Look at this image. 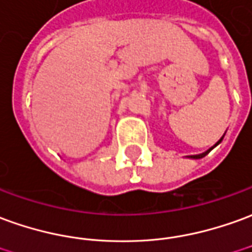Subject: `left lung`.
Segmentation results:
<instances>
[{"instance_id": "8db88e82", "label": "left lung", "mask_w": 252, "mask_h": 252, "mask_svg": "<svg viewBox=\"0 0 252 252\" xmlns=\"http://www.w3.org/2000/svg\"><path fill=\"white\" fill-rule=\"evenodd\" d=\"M221 140H222V138H221V139H220V140H218L217 143H216V146H217V144L220 143ZM213 147H214V146H213ZM213 147H212V149H213ZM212 149H210V150H207V151H206V153H203V154H198V156H191V158H195V159H199V158H203V157L207 156V154H209V153L212 151Z\"/></svg>"}]
</instances>
